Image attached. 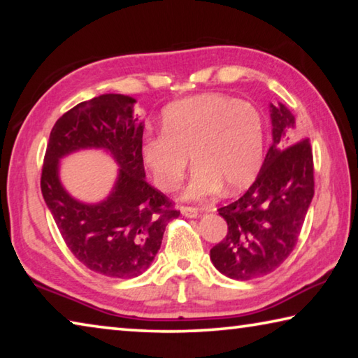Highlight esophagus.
Segmentation results:
<instances>
[{"label": "esophagus", "instance_id": "1", "mask_svg": "<svg viewBox=\"0 0 358 358\" xmlns=\"http://www.w3.org/2000/svg\"><path fill=\"white\" fill-rule=\"evenodd\" d=\"M180 211H181V215L186 217H197L199 215H201V210L196 207H181Z\"/></svg>", "mask_w": 358, "mask_h": 358}]
</instances>
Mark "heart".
I'll return each mask as SVG.
<instances>
[{
  "label": "heart",
  "instance_id": "1",
  "mask_svg": "<svg viewBox=\"0 0 358 358\" xmlns=\"http://www.w3.org/2000/svg\"><path fill=\"white\" fill-rule=\"evenodd\" d=\"M162 132L143 137L141 157L157 187L172 192L194 169L186 199L250 186L262 167L265 123L248 101L205 93L172 102L162 112Z\"/></svg>",
  "mask_w": 358,
  "mask_h": 358
}]
</instances>
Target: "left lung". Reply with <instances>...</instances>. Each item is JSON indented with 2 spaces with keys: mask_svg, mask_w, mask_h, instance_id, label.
<instances>
[{
  "mask_svg": "<svg viewBox=\"0 0 358 358\" xmlns=\"http://www.w3.org/2000/svg\"><path fill=\"white\" fill-rule=\"evenodd\" d=\"M273 142L257 178L238 201L221 207L227 235L210 259L227 278L248 281L275 271L294 251L314 196L313 150L299 140L295 117L270 104Z\"/></svg>",
  "mask_w": 358,
  "mask_h": 358,
  "instance_id": "1",
  "label": "left lung"
}]
</instances>
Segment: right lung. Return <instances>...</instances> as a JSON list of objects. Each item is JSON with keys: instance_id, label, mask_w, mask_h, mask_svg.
Segmentation results:
<instances>
[{"instance_id": "obj_1", "label": "right lung", "mask_w": 358, "mask_h": 358, "mask_svg": "<svg viewBox=\"0 0 358 358\" xmlns=\"http://www.w3.org/2000/svg\"><path fill=\"white\" fill-rule=\"evenodd\" d=\"M136 99L101 94L66 112L52 128L42 166L41 191L71 252L108 278H136L153 262L167 222L180 216L172 202L145 180L143 123ZM104 149L117 162L111 194L98 204L77 201L59 180V161L80 149Z\"/></svg>"}]
</instances>
